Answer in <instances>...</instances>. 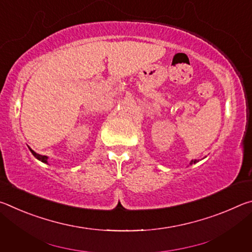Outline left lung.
Returning <instances> with one entry per match:
<instances>
[{
  "instance_id": "obj_1",
  "label": "left lung",
  "mask_w": 252,
  "mask_h": 252,
  "mask_svg": "<svg viewBox=\"0 0 252 252\" xmlns=\"http://www.w3.org/2000/svg\"><path fill=\"white\" fill-rule=\"evenodd\" d=\"M195 162H198V160H197V159H195V160H192V161H191V162H190V164H192V163H195Z\"/></svg>"
}]
</instances>
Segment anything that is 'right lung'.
I'll return each mask as SVG.
<instances>
[{
	"label": "right lung",
	"mask_w": 252,
	"mask_h": 252,
	"mask_svg": "<svg viewBox=\"0 0 252 252\" xmlns=\"http://www.w3.org/2000/svg\"><path fill=\"white\" fill-rule=\"evenodd\" d=\"M29 149H30V148H29ZM30 151L32 152V155H33L34 157H35L37 160H40V161H42V162H45V163H46V162H48V161H46V160H48V157H45V156H41V155H37V153H36V152H34V151L32 150V149H30Z\"/></svg>",
	"instance_id": "obj_1"
}]
</instances>
